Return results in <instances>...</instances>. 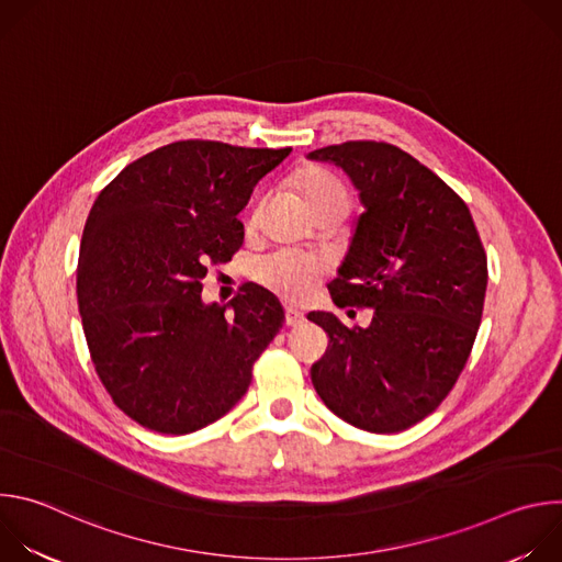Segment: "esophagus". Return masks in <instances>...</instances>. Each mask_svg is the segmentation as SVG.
<instances>
[{"instance_id":"34e87169","label":"esophagus","mask_w":562,"mask_h":562,"mask_svg":"<svg viewBox=\"0 0 562 562\" xmlns=\"http://www.w3.org/2000/svg\"><path fill=\"white\" fill-rule=\"evenodd\" d=\"M304 313H300V311H295V308H286V313H284V325L286 327H302L304 325Z\"/></svg>"}]
</instances>
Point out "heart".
<instances>
[{
    "instance_id": "obj_1",
    "label": "heart",
    "mask_w": 562,
    "mask_h": 562,
    "mask_svg": "<svg viewBox=\"0 0 562 562\" xmlns=\"http://www.w3.org/2000/svg\"><path fill=\"white\" fill-rule=\"evenodd\" d=\"M302 195L311 211L323 206L349 209L345 184L327 171L306 169L297 176ZM325 273V262L315 256L276 251L256 265V280L286 302H304L315 291L317 280Z\"/></svg>"
}]
</instances>
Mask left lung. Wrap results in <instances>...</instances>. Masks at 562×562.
Masks as SVG:
<instances>
[{
  "instance_id": "left-lung-1",
  "label": "left lung",
  "mask_w": 562,
  "mask_h": 562,
  "mask_svg": "<svg viewBox=\"0 0 562 562\" xmlns=\"http://www.w3.org/2000/svg\"><path fill=\"white\" fill-rule=\"evenodd\" d=\"M308 159L340 167L360 191L364 213L329 293L340 308H373L367 329L306 315L329 336L311 382L345 423L405 431L438 409L467 364L487 291L483 243L462 198L403 148L345 142Z\"/></svg>"
}]
</instances>
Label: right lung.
<instances>
[{
    "instance_id": "add662e5",
    "label": "right lung",
    "mask_w": 562,
    "mask_h": 562,
    "mask_svg": "<svg viewBox=\"0 0 562 562\" xmlns=\"http://www.w3.org/2000/svg\"><path fill=\"white\" fill-rule=\"evenodd\" d=\"M289 153L173 142L98 195L79 247L77 302L95 371L137 425L184 436L247 393L254 362L282 329V304L258 284L226 306L204 304L202 278L243 247L237 213Z\"/></svg>"
}]
</instances>
